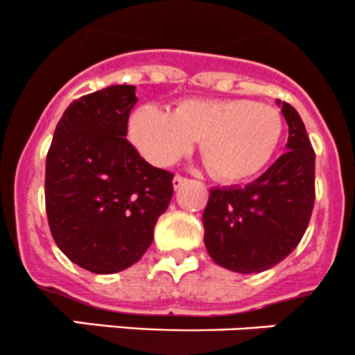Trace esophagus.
<instances>
[{"instance_id": "34e87169", "label": "esophagus", "mask_w": 355, "mask_h": 355, "mask_svg": "<svg viewBox=\"0 0 355 355\" xmlns=\"http://www.w3.org/2000/svg\"><path fill=\"white\" fill-rule=\"evenodd\" d=\"M185 182H187V178L180 177V175H175L173 180H171V184H173V189H175V191H178V189H180L182 185L185 184Z\"/></svg>"}]
</instances>
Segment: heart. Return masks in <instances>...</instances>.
I'll return each instance as SVG.
<instances>
[{
	"mask_svg": "<svg viewBox=\"0 0 355 355\" xmlns=\"http://www.w3.org/2000/svg\"><path fill=\"white\" fill-rule=\"evenodd\" d=\"M282 134L278 110L247 99L192 98L178 103L173 113L142 105L128 120V137L149 163H173L200 139L207 170L230 184L257 177L273 159Z\"/></svg>",
	"mask_w": 355,
	"mask_h": 355,
	"instance_id": "heart-1",
	"label": "heart"
}]
</instances>
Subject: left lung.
<instances>
[{"mask_svg": "<svg viewBox=\"0 0 355 355\" xmlns=\"http://www.w3.org/2000/svg\"><path fill=\"white\" fill-rule=\"evenodd\" d=\"M288 123L287 153L245 187H213L202 213L204 245L235 273H261L295 249L314 206V151L293 106L277 101Z\"/></svg>", "mask_w": 355, "mask_h": 355, "instance_id": "left-lung-1", "label": "left lung"}]
</instances>
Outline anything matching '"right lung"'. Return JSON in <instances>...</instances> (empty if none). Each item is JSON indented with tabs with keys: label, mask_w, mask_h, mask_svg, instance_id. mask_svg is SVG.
<instances>
[{
	"label": "right lung",
	"mask_w": 355,
	"mask_h": 355,
	"mask_svg": "<svg viewBox=\"0 0 355 355\" xmlns=\"http://www.w3.org/2000/svg\"><path fill=\"white\" fill-rule=\"evenodd\" d=\"M135 103V85H110L70 103L46 157L53 239L96 275L127 270L144 256L173 196V175L125 139Z\"/></svg>",
	"instance_id": "add662e5"
}]
</instances>
